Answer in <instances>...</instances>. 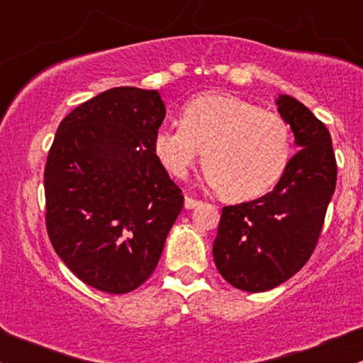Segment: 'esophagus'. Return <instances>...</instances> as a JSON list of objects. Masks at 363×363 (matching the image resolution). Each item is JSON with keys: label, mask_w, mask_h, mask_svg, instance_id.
Returning a JSON list of instances; mask_svg holds the SVG:
<instances>
[{"label": "esophagus", "mask_w": 363, "mask_h": 363, "mask_svg": "<svg viewBox=\"0 0 363 363\" xmlns=\"http://www.w3.org/2000/svg\"><path fill=\"white\" fill-rule=\"evenodd\" d=\"M199 204H201L199 199H194V197H189V196L185 197V208L186 209H192V208L199 206Z\"/></svg>", "instance_id": "esophagus-1"}]
</instances>
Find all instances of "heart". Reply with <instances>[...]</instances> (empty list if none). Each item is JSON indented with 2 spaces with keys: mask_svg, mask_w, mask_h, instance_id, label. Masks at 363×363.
I'll use <instances>...</instances> for the list:
<instances>
[{
  "mask_svg": "<svg viewBox=\"0 0 363 363\" xmlns=\"http://www.w3.org/2000/svg\"><path fill=\"white\" fill-rule=\"evenodd\" d=\"M154 150L177 178L203 154L209 185L225 199L246 201L283 177L292 159V130L281 115L252 101L209 92L183 104L182 122L155 130Z\"/></svg>",
  "mask_w": 363,
  "mask_h": 363,
  "instance_id": "heart-1",
  "label": "heart"
}]
</instances>
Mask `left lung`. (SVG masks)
Wrapping results in <instances>:
<instances>
[{"label":"left lung","mask_w":363,"mask_h":363,"mask_svg":"<svg viewBox=\"0 0 363 363\" xmlns=\"http://www.w3.org/2000/svg\"><path fill=\"white\" fill-rule=\"evenodd\" d=\"M276 104L301 150L271 192L222 209L213 242V259L223 279L252 294L281 285L308 262L337 180L323 122L292 96L279 94Z\"/></svg>","instance_id":"obj_1"}]
</instances>
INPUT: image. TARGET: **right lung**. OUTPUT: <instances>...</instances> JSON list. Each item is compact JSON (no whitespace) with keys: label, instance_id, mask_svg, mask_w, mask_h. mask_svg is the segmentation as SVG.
<instances>
[{"label":"right lung","instance_id":"right-lung-1","mask_svg":"<svg viewBox=\"0 0 363 363\" xmlns=\"http://www.w3.org/2000/svg\"><path fill=\"white\" fill-rule=\"evenodd\" d=\"M164 117L157 91L110 89L66 115L48 150V238L69 271L101 292H133L150 278L183 208L154 150Z\"/></svg>","mask_w":363,"mask_h":363}]
</instances>
